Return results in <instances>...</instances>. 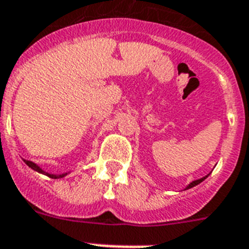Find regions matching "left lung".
I'll return each mask as SVG.
<instances>
[{
	"label": "left lung",
	"mask_w": 249,
	"mask_h": 249,
	"mask_svg": "<svg viewBox=\"0 0 249 249\" xmlns=\"http://www.w3.org/2000/svg\"><path fill=\"white\" fill-rule=\"evenodd\" d=\"M210 174V173H209ZM209 174H208V175H205V176H203V178H200V179H197V180H194V181H191V182H189L188 185L185 186V189H184V190H188V189H191V188H194V186H196V185H199V184H200L201 181H204V180L207 179L208 176H209Z\"/></svg>",
	"instance_id": "obj_1"
}]
</instances>
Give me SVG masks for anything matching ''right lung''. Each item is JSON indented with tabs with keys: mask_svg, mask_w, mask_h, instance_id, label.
Listing matches in <instances>:
<instances>
[{
	"mask_svg": "<svg viewBox=\"0 0 249 249\" xmlns=\"http://www.w3.org/2000/svg\"><path fill=\"white\" fill-rule=\"evenodd\" d=\"M23 161H25V163H26L29 167H31V169L35 170V171H37V173L42 174V175H46V176H49V178H52V179H61V178H64V176H67L68 174L71 173V171H68V173H63V174H49V173H46L45 170H42L41 167L37 165V163L33 162V161L25 160V159H23Z\"/></svg>",
	"mask_w": 249,
	"mask_h": 249,
	"instance_id": "add662e5",
	"label": "right lung"
}]
</instances>
